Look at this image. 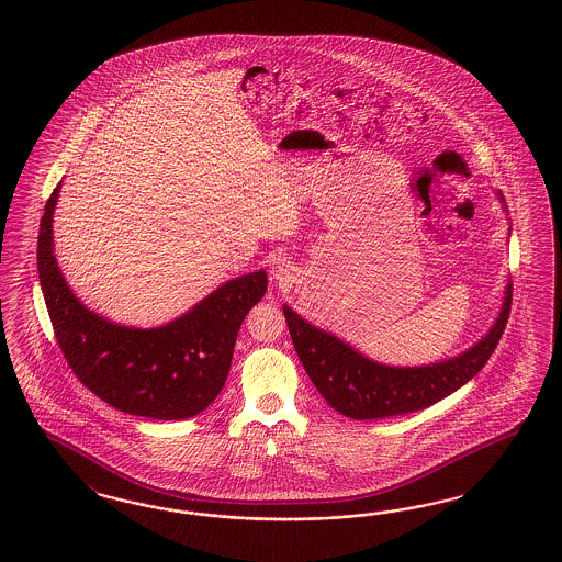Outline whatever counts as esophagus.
I'll list each match as a JSON object with an SVG mask.
<instances>
[{"instance_id":"obj_1","label":"esophagus","mask_w":562,"mask_h":562,"mask_svg":"<svg viewBox=\"0 0 562 562\" xmlns=\"http://www.w3.org/2000/svg\"><path fill=\"white\" fill-rule=\"evenodd\" d=\"M270 273H272L273 282H278V284H292L294 282V268L284 259L273 261Z\"/></svg>"}]
</instances>
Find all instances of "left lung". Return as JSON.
Wrapping results in <instances>:
<instances>
[{
	"mask_svg": "<svg viewBox=\"0 0 562 562\" xmlns=\"http://www.w3.org/2000/svg\"><path fill=\"white\" fill-rule=\"evenodd\" d=\"M496 198L507 212L501 191ZM282 308L296 355L325 402L348 418L374 420L428 408L480 373L509 319L510 284L505 286L494 324L480 340L456 357L418 367H395L364 357L336 334L308 324L289 305Z\"/></svg>",
	"mask_w": 562,
	"mask_h": 562,
	"instance_id": "obj_1",
	"label": "left lung"
}]
</instances>
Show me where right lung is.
<instances>
[{
	"instance_id": "right-lung-1",
	"label": "right lung",
	"mask_w": 562,
	"mask_h": 562,
	"mask_svg": "<svg viewBox=\"0 0 562 562\" xmlns=\"http://www.w3.org/2000/svg\"><path fill=\"white\" fill-rule=\"evenodd\" d=\"M53 189L38 231V278L57 341L76 376L113 408L181 420L204 412L221 393L238 329L263 299L268 273H243L158 327L115 324L69 289L55 259Z\"/></svg>"
}]
</instances>
